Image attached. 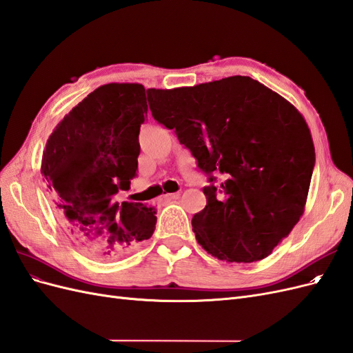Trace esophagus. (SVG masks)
<instances>
[{
	"mask_svg": "<svg viewBox=\"0 0 353 353\" xmlns=\"http://www.w3.org/2000/svg\"><path fill=\"white\" fill-rule=\"evenodd\" d=\"M179 199V193H172V194H165L160 199V201H168V200H176Z\"/></svg>",
	"mask_w": 353,
	"mask_h": 353,
	"instance_id": "34e87169",
	"label": "esophagus"
}]
</instances>
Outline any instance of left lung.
Returning a JSON list of instances; mask_svg holds the SVG:
<instances>
[{"instance_id": "1", "label": "left lung", "mask_w": 353, "mask_h": 353, "mask_svg": "<svg viewBox=\"0 0 353 353\" xmlns=\"http://www.w3.org/2000/svg\"><path fill=\"white\" fill-rule=\"evenodd\" d=\"M147 100L209 175L206 208L191 221L197 243L227 262L270 256L306 205L315 148L303 116L249 77L150 88Z\"/></svg>"}]
</instances>
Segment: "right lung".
I'll list each match as a JSON object with an SVG mask.
<instances>
[{
    "label": "right lung",
    "mask_w": 353,
    "mask_h": 353,
    "mask_svg": "<svg viewBox=\"0 0 353 353\" xmlns=\"http://www.w3.org/2000/svg\"><path fill=\"white\" fill-rule=\"evenodd\" d=\"M147 116L141 83H105L88 94L48 137L41 174L60 222L78 248L112 259L152 237L156 210L113 201L138 170V134Z\"/></svg>",
    "instance_id": "add662e5"
}]
</instances>
